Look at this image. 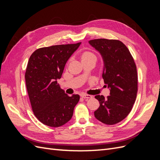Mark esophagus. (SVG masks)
<instances>
[{"mask_svg": "<svg viewBox=\"0 0 160 160\" xmlns=\"http://www.w3.org/2000/svg\"><path fill=\"white\" fill-rule=\"evenodd\" d=\"M81 97L85 99H91V98H92V97L93 96H91L90 95H88V94H82Z\"/></svg>", "mask_w": 160, "mask_h": 160, "instance_id": "obj_1", "label": "esophagus"}]
</instances>
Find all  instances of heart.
<instances>
[{"instance_id": "obj_1", "label": "heart", "mask_w": 160, "mask_h": 160, "mask_svg": "<svg viewBox=\"0 0 160 160\" xmlns=\"http://www.w3.org/2000/svg\"><path fill=\"white\" fill-rule=\"evenodd\" d=\"M81 59L83 61H88V60H94L96 61L97 57L93 52L91 51H85L81 55Z\"/></svg>"}]
</instances>
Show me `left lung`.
Returning a JSON list of instances; mask_svg holds the SVG:
<instances>
[{"mask_svg":"<svg viewBox=\"0 0 160 160\" xmlns=\"http://www.w3.org/2000/svg\"><path fill=\"white\" fill-rule=\"evenodd\" d=\"M89 45L102 57V77L110 95H96L99 107L94 115L105 124L113 125L127 117L132 110L138 92V73L134 60L127 47L118 40H91Z\"/></svg>","mask_w":160,"mask_h":160,"instance_id":"8db88e82","label":"left lung"}]
</instances>
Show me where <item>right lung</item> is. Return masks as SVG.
<instances>
[{"instance_id":"right-lung-1","label":"right lung","mask_w":160,"mask_h":160,"mask_svg":"<svg viewBox=\"0 0 160 160\" xmlns=\"http://www.w3.org/2000/svg\"><path fill=\"white\" fill-rule=\"evenodd\" d=\"M81 43L40 48L28 60L25 80L32 109L36 118L48 126L57 128L68 122L79 101V95H67L57 80Z\"/></svg>"}]
</instances>
